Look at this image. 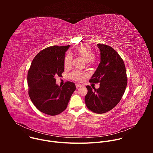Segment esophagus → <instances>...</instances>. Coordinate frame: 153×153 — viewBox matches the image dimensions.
Masks as SVG:
<instances>
[{
	"instance_id": "obj_1",
	"label": "esophagus",
	"mask_w": 153,
	"mask_h": 153,
	"mask_svg": "<svg viewBox=\"0 0 153 153\" xmlns=\"http://www.w3.org/2000/svg\"><path fill=\"white\" fill-rule=\"evenodd\" d=\"M82 86V85H80V84H79V83H76V86L77 88H79V87H81Z\"/></svg>"
}]
</instances>
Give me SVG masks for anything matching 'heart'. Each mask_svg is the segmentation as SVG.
Here are the masks:
<instances>
[{
  "label": "heart",
  "instance_id": "heart-1",
  "mask_svg": "<svg viewBox=\"0 0 153 153\" xmlns=\"http://www.w3.org/2000/svg\"><path fill=\"white\" fill-rule=\"evenodd\" d=\"M75 53L82 58L89 65H93L96 59L94 57V54L90 46L88 45H81L74 49ZM72 57L70 54H67L64 59V67L68 68L70 67ZM86 76V74L80 71H74L70 74V77L76 81L82 82Z\"/></svg>",
  "mask_w": 153,
  "mask_h": 153
}]
</instances>
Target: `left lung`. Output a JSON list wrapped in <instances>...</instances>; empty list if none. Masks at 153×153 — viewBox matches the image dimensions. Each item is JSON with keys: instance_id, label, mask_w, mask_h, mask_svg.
I'll return each mask as SVG.
<instances>
[{"instance_id": "8db88e82", "label": "left lung", "mask_w": 153, "mask_h": 153, "mask_svg": "<svg viewBox=\"0 0 153 153\" xmlns=\"http://www.w3.org/2000/svg\"><path fill=\"white\" fill-rule=\"evenodd\" d=\"M100 62L90 80L100 83L98 89L87 85L88 93L85 97L89 110L97 114L111 110L121 100L127 85V76L124 62L112 47L98 43Z\"/></svg>"}]
</instances>
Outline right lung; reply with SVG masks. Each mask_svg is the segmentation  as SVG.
I'll list each match as a JSON object with an SVG mask.
<instances>
[{
	"instance_id": "right-lung-1",
	"label": "right lung",
	"mask_w": 153,
	"mask_h": 153,
	"mask_svg": "<svg viewBox=\"0 0 153 153\" xmlns=\"http://www.w3.org/2000/svg\"><path fill=\"white\" fill-rule=\"evenodd\" d=\"M70 45L49 47L34 58L28 72L29 96L38 110L46 114L56 116L67 108L76 85L67 82L62 87L56 83L55 77L64 71L65 52Z\"/></svg>"
}]
</instances>
